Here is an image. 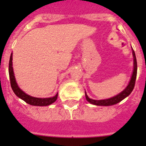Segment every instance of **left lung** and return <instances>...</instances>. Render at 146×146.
Here are the masks:
<instances>
[{"instance_id":"obj_1","label":"left lung","mask_w":146,"mask_h":146,"mask_svg":"<svg viewBox=\"0 0 146 146\" xmlns=\"http://www.w3.org/2000/svg\"><path fill=\"white\" fill-rule=\"evenodd\" d=\"M132 54H133V58H134L133 73H132L131 80H130L129 82L128 86H126V88H125L122 92H121L120 94H118V95H116V96H113V97L110 98V99H103V100H94V99H90V98L88 96L86 91H85L86 100H87L88 102H90L91 104H95V105H97V106H110V105H113V104H117V103L120 102L122 101L123 99L127 97V96L131 94V91H133L134 87H135V80H136V77H137V59H136V56H135V52H134V50H132Z\"/></svg>"}]
</instances>
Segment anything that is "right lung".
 <instances>
[{"label": "right lung", "mask_w": 146, "mask_h": 146, "mask_svg": "<svg viewBox=\"0 0 146 146\" xmlns=\"http://www.w3.org/2000/svg\"><path fill=\"white\" fill-rule=\"evenodd\" d=\"M9 74L10 82H11V86L12 88L13 91L15 92L17 96L23 101L33 106H47L50 104H52L56 101L58 98V94L53 97L50 98H36L31 96L28 94H25L24 91H23L21 89L19 88L17 86V83L16 82V80L15 77V74H14V71H13L12 67V53L11 54L9 59Z\"/></svg>", "instance_id": "1"}]
</instances>
